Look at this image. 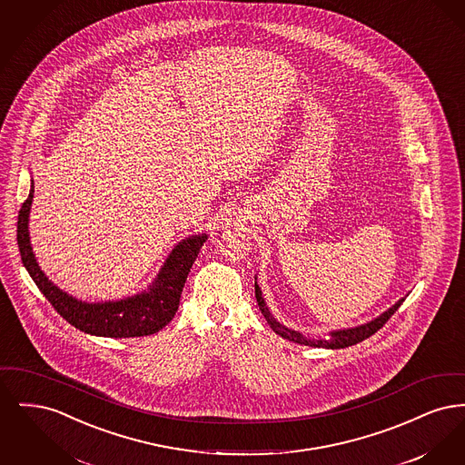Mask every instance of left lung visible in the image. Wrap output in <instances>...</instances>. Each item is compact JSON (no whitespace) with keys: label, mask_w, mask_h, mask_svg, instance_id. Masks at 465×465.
Wrapping results in <instances>:
<instances>
[{"label":"left lung","mask_w":465,"mask_h":465,"mask_svg":"<svg viewBox=\"0 0 465 465\" xmlns=\"http://www.w3.org/2000/svg\"><path fill=\"white\" fill-rule=\"evenodd\" d=\"M254 294H256V302H258V307L262 310L263 317L266 319V322L270 324V328L277 334H281L282 338H286L289 341H294V343H300V345H309V347H326V349H345V347H351L355 345L366 338H370L371 334H375L380 328L385 326V322L398 312L401 303L404 300H399L398 303L392 307V309L387 310L385 313H381L378 319L364 324V326H359V328H352V330H343V331H332L331 338L330 340H310L307 336L300 334V332L292 331L288 330L286 326H282L281 322H277L273 319V315L266 309L265 302L262 298V291L260 286L254 284Z\"/></svg>","instance_id":"left-lung-1"}]
</instances>
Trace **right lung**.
<instances>
[{
    "label": "right lung",
    "mask_w": 465,
    "mask_h": 465,
    "mask_svg": "<svg viewBox=\"0 0 465 465\" xmlns=\"http://www.w3.org/2000/svg\"><path fill=\"white\" fill-rule=\"evenodd\" d=\"M35 186L31 184L29 197L24 200L17 220V243L21 251L23 263L35 284L44 292L50 305L64 317L71 326L80 331L108 336V338H134L148 336L165 328L179 307V298L184 288L188 272L199 254L202 243L207 235H195L176 245L169 260L158 273L155 284L148 292L137 294L120 302L108 303H82L73 296H67L64 291L54 286L35 260L29 243V209L33 202Z\"/></svg>",
    "instance_id": "obj_1"
}]
</instances>
